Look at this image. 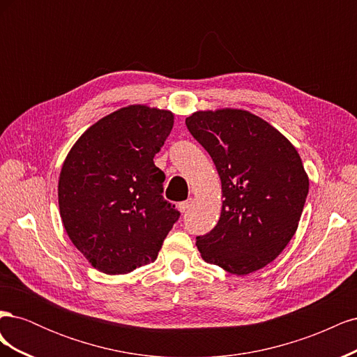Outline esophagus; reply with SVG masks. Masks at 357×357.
<instances>
[{"label":"esophagus","instance_id":"1","mask_svg":"<svg viewBox=\"0 0 357 357\" xmlns=\"http://www.w3.org/2000/svg\"><path fill=\"white\" fill-rule=\"evenodd\" d=\"M190 205H192V199L183 201V202H180V204H178V210H180L181 213H186V211L190 208Z\"/></svg>","mask_w":357,"mask_h":357}]
</instances>
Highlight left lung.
Wrapping results in <instances>:
<instances>
[{"mask_svg": "<svg viewBox=\"0 0 357 357\" xmlns=\"http://www.w3.org/2000/svg\"><path fill=\"white\" fill-rule=\"evenodd\" d=\"M222 181L218 225L197 236L205 262L236 275L264 268L298 229L308 177L289 139L245 110L197 112L186 119Z\"/></svg>", "mask_w": 357, "mask_h": 357, "instance_id": "obj_1", "label": "left lung"}]
</instances>
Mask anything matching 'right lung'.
I'll return each instance as SVG.
<instances>
[{
  "label": "right lung",
  "instance_id": "1",
  "mask_svg": "<svg viewBox=\"0 0 357 357\" xmlns=\"http://www.w3.org/2000/svg\"><path fill=\"white\" fill-rule=\"evenodd\" d=\"M174 114L129 105L93 123L63 162L58 199L70 240L105 274L153 262L180 213L165 201L153 162Z\"/></svg>",
  "mask_w": 357,
  "mask_h": 357
}]
</instances>
